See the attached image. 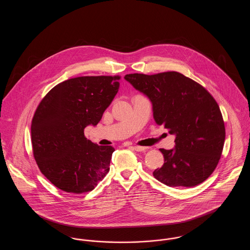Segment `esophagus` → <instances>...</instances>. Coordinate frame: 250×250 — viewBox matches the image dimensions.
<instances>
[{
	"mask_svg": "<svg viewBox=\"0 0 250 250\" xmlns=\"http://www.w3.org/2000/svg\"><path fill=\"white\" fill-rule=\"evenodd\" d=\"M132 148L137 152H144L147 149L146 147H142V146H132Z\"/></svg>",
	"mask_w": 250,
	"mask_h": 250,
	"instance_id": "1",
	"label": "esophagus"
}]
</instances>
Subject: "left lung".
I'll return each mask as SVG.
<instances>
[{"instance_id": "1", "label": "left lung", "mask_w": 250, "mask_h": 250, "mask_svg": "<svg viewBox=\"0 0 250 250\" xmlns=\"http://www.w3.org/2000/svg\"><path fill=\"white\" fill-rule=\"evenodd\" d=\"M125 80L152 103L158 125L175 136L173 149H160L164 164L153 172L167 187L191 188L208 178L225 142L221 111L202 85L178 72L128 74Z\"/></svg>"}]
</instances>
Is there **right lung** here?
<instances>
[{"instance_id":"add662e5","label":"right lung","mask_w":250,"mask_h":250,"mask_svg":"<svg viewBox=\"0 0 250 250\" xmlns=\"http://www.w3.org/2000/svg\"><path fill=\"white\" fill-rule=\"evenodd\" d=\"M120 77H79L56 85L40 102L32 121L33 151L41 172L61 190H93L109 170L114 148L84 137L119 91Z\"/></svg>"}]
</instances>
